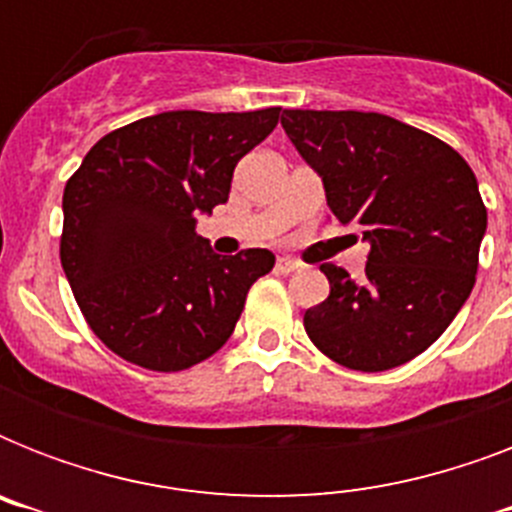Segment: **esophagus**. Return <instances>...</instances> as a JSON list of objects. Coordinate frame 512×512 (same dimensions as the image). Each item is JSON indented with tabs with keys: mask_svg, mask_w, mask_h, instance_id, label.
<instances>
[{
	"mask_svg": "<svg viewBox=\"0 0 512 512\" xmlns=\"http://www.w3.org/2000/svg\"><path fill=\"white\" fill-rule=\"evenodd\" d=\"M297 268H300V263L292 260V257H279L276 260V273H295Z\"/></svg>",
	"mask_w": 512,
	"mask_h": 512,
	"instance_id": "esophagus-1",
	"label": "esophagus"
}]
</instances>
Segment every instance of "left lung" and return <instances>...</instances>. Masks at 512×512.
Masks as SVG:
<instances>
[{
  "instance_id": "obj_1",
  "label": "left lung",
  "mask_w": 512,
  "mask_h": 512,
  "mask_svg": "<svg viewBox=\"0 0 512 512\" xmlns=\"http://www.w3.org/2000/svg\"><path fill=\"white\" fill-rule=\"evenodd\" d=\"M281 127L319 172L340 225L369 244L361 279L324 263L329 297L305 332L337 364L385 372L428 350L476 284L486 207L468 162L444 140L385 114L300 111Z\"/></svg>"
}]
</instances>
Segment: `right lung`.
<instances>
[{
  "label": "right lung",
  "instance_id": "obj_1",
  "mask_svg": "<svg viewBox=\"0 0 512 512\" xmlns=\"http://www.w3.org/2000/svg\"><path fill=\"white\" fill-rule=\"evenodd\" d=\"M164 111L108 132L63 191L60 263L90 329L124 361L180 372L225 345L268 249L212 252L196 217L228 201L236 164L279 124Z\"/></svg>",
  "mask_w": 512,
  "mask_h": 512
}]
</instances>
